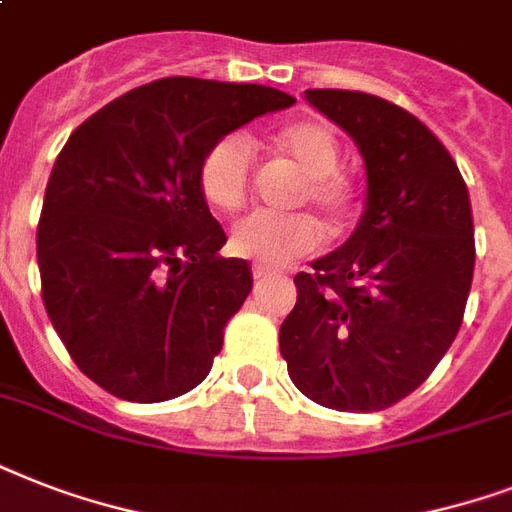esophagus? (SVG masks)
Masks as SVG:
<instances>
[{
	"mask_svg": "<svg viewBox=\"0 0 512 512\" xmlns=\"http://www.w3.org/2000/svg\"><path fill=\"white\" fill-rule=\"evenodd\" d=\"M273 268H268V265H252V276H255V279H265V276H273Z\"/></svg>",
	"mask_w": 512,
	"mask_h": 512,
	"instance_id": "obj_1",
	"label": "esophagus"
}]
</instances>
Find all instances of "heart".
Masks as SVG:
<instances>
[{"label":"heart","mask_w":512,"mask_h":512,"mask_svg":"<svg viewBox=\"0 0 512 512\" xmlns=\"http://www.w3.org/2000/svg\"><path fill=\"white\" fill-rule=\"evenodd\" d=\"M281 154L295 159L305 180L300 201H311L329 223L345 225L358 207L356 183L337 170L340 140L324 119H292L271 135ZM255 170V151L244 135L231 132L217 138L199 162V188L209 207L217 212H236L244 207ZM231 249L239 257L260 265H281L295 257L311 255L321 244V225L305 212H252L241 217L231 231Z\"/></svg>","instance_id":"obj_1"}]
</instances>
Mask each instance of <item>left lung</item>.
Returning a JSON list of instances; mask_svg holds the SVG:
<instances>
[{
	"mask_svg": "<svg viewBox=\"0 0 512 512\" xmlns=\"http://www.w3.org/2000/svg\"><path fill=\"white\" fill-rule=\"evenodd\" d=\"M305 100L356 140L366 209L340 249L297 273L279 332L300 393L337 412H380L428 380L460 332L476 265L457 164L404 108L356 90Z\"/></svg>",
	"mask_w": 512,
	"mask_h": 512,
	"instance_id": "obj_1",
	"label": "left lung"
}]
</instances>
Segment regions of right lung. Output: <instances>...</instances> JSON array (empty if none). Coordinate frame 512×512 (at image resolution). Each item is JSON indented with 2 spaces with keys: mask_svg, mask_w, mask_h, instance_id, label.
Instances as JSON below:
<instances>
[{
  "mask_svg": "<svg viewBox=\"0 0 512 512\" xmlns=\"http://www.w3.org/2000/svg\"><path fill=\"white\" fill-rule=\"evenodd\" d=\"M295 103L263 84L167 76L71 132L36 228L42 300L68 356L111 396L170 401L196 388L252 289L220 257L199 162L217 138Z\"/></svg>",
  "mask_w": 512,
  "mask_h": 512,
  "instance_id": "1",
  "label": "right lung"
}]
</instances>
